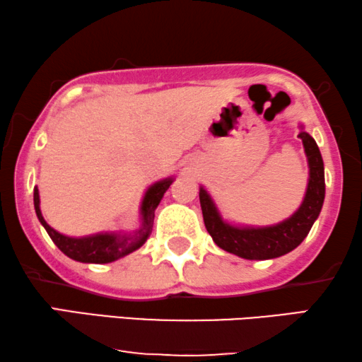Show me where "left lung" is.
<instances>
[{
  "mask_svg": "<svg viewBox=\"0 0 362 362\" xmlns=\"http://www.w3.org/2000/svg\"><path fill=\"white\" fill-rule=\"evenodd\" d=\"M310 166V180L300 209L288 219L270 227H234L222 221L204 187L199 201L206 229L222 250L247 260H267L296 249L318 219L325 201V168L318 145L306 132H300Z\"/></svg>",
  "mask_w": 362,
  "mask_h": 362,
  "instance_id": "1",
  "label": "left lung"
}]
</instances>
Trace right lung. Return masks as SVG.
<instances>
[{"label": "right lung", "mask_w": 362, "mask_h": 362, "mask_svg": "<svg viewBox=\"0 0 362 362\" xmlns=\"http://www.w3.org/2000/svg\"><path fill=\"white\" fill-rule=\"evenodd\" d=\"M173 182V177L168 180L158 181L155 185L150 186L146 191L145 197L141 202V227L133 235H123L118 237L115 234H97L90 237H81V239H74V237H67L59 234L54 230L51 226L44 221L39 209V191L34 187V209H36L37 219L47 230L49 237H51L54 244H56L61 252H64L67 257L83 262V264H108L120 257H125L130 252L140 249L145 244L148 237L151 234L153 229V219H155V209L160 204L161 197L165 196L168 187Z\"/></svg>", "instance_id": "1"}]
</instances>
